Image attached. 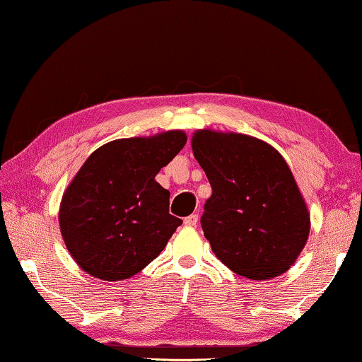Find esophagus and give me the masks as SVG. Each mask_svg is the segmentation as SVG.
Masks as SVG:
<instances>
[{"label": "esophagus", "instance_id": "34e87169", "mask_svg": "<svg viewBox=\"0 0 362 362\" xmlns=\"http://www.w3.org/2000/svg\"><path fill=\"white\" fill-rule=\"evenodd\" d=\"M183 224L187 226V228H193V226L198 224V214H190L188 218L183 219Z\"/></svg>", "mask_w": 362, "mask_h": 362}]
</instances>
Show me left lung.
I'll return each instance as SVG.
<instances>
[{
	"mask_svg": "<svg viewBox=\"0 0 362 362\" xmlns=\"http://www.w3.org/2000/svg\"><path fill=\"white\" fill-rule=\"evenodd\" d=\"M193 156L211 183L202 228L214 255L249 279H272L298 260L310 213L281 154L249 134L197 129Z\"/></svg>",
	"mask_w": 362,
	"mask_h": 362,
	"instance_id": "1",
	"label": "left lung"
}]
</instances>
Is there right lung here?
I'll use <instances>...</instances> for the list:
<instances>
[{
    "instance_id": "obj_1",
    "label": "right lung",
    "mask_w": 362,
    "mask_h": 362,
    "mask_svg": "<svg viewBox=\"0 0 362 362\" xmlns=\"http://www.w3.org/2000/svg\"><path fill=\"white\" fill-rule=\"evenodd\" d=\"M185 143L182 129H169L115 139L86 159L58 211L64 245L81 269L123 281L164 250L182 219L169 213L170 193L156 175Z\"/></svg>"
}]
</instances>
